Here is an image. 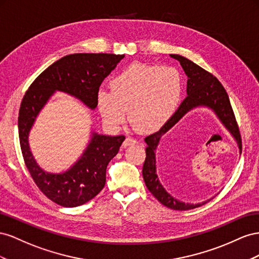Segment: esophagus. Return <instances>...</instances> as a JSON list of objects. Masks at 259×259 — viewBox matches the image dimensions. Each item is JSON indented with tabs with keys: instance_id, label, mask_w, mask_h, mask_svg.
I'll return each mask as SVG.
<instances>
[{
	"instance_id": "esophagus-1",
	"label": "esophagus",
	"mask_w": 259,
	"mask_h": 259,
	"mask_svg": "<svg viewBox=\"0 0 259 259\" xmlns=\"http://www.w3.org/2000/svg\"><path fill=\"white\" fill-rule=\"evenodd\" d=\"M136 144H138L137 139H135V138H131V137L125 138V140H124L123 143H122V145H123L124 147L130 146V145H136Z\"/></svg>"
}]
</instances>
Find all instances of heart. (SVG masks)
<instances>
[{"label": "heart", "mask_w": 259, "mask_h": 259, "mask_svg": "<svg viewBox=\"0 0 259 259\" xmlns=\"http://www.w3.org/2000/svg\"><path fill=\"white\" fill-rule=\"evenodd\" d=\"M110 91L101 89L98 105L104 121L120 127L128 117L142 132L160 129L172 116L181 97V77L169 66L135 63L109 82Z\"/></svg>", "instance_id": "b5f03b06"}]
</instances>
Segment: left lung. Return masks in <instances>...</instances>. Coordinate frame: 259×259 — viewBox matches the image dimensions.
<instances>
[{"label": "left lung", "instance_id": "8db88e82", "mask_svg": "<svg viewBox=\"0 0 259 259\" xmlns=\"http://www.w3.org/2000/svg\"><path fill=\"white\" fill-rule=\"evenodd\" d=\"M171 57L179 61L184 72L188 76V97L181 103L177 112L169 118V120L162 125V127L153 135L147 136L144 141L147 145L146 147V157L143 164V179L146 184V188L149 189L151 193L157 198L166 207L174 210H189L199 207L202 204H186L177 201L168 192L162 188L158 177L156 175V167H155V150L159 143L160 138L166 132L172 128L181 118L186 115L190 109L193 107L204 105L208 106L213 109V112L217 114L219 119L223 121L226 128L231 132L236 141L240 142L241 135L239 130L238 122H236L235 116L233 113L232 106L230 104V100L225 90L224 85L220 83V81L211 75L207 70L199 67L198 65L193 63L188 58L181 55L170 54Z\"/></svg>", "mask_w": 259, "mask_h": 259}]
</instances>
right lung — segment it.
Wrapping results in <instances>:
<instances>
[{
	"mask_svg": "<svg viewBox=\"0 0 259 259\" xmlns=\"http://www.w3.org/2000/svg\"><path fill=\"white\" fill-rule=\"evenodd\" d=\"M124 55L78 53L62 57L34 79L21 101L18 115L20 149L36 187L52 202L77 207L97 196L106 182V167L116 156L124 136L93 134L81 158L64 174H48L36 165L29 149L28 135L36 115L54 91L76 97L94 109L100 85Z\"/></svg>",
	"mask_w": 259,
	"mask_h": 259,
	"instance_id": "right-lung-1",
	"label": "right lung"
}]
</instances>
